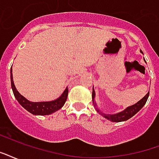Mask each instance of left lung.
I'll use <instances>...</instances> for the list:
<instances>
[{"label": "left lung", "instance_id": "8db88e82", "mask_svg": "<svg viewBox=\"0 0 159 159\" xmlns=\"http://www.w3.org/2000/svg\"><path fill=\"white\" fill-rule=\"evenodd\" d=\"M142 52V51H141ZM143 53V52H142ZM95 91H94V88H93V106L95 107V109L97 112H98L99 114H101L102 116L105 118H107L109 121L111 122H114V123H119V122H123V121H127L129 118H131L132 117H133L134 115L136 114L137 112H139L140 110L142 109V107L145 105L146 102H147L148 98V96H149V92L144 96L143 98L139 100L137 103L133 104L132 106L128 107L127 108H125L123 111L120 112H117V113H114V114H107V113H104L100 110L99 108L97 107V103L95 102Z\"/></svg>", "mask_w": 159, "mask_h": 159}]
</instances>
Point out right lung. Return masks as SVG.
Here are the masks:
<instances>
[{
    "label": "right lung",
    "instance_id": "obj_1",
    "mask_svg": "<svg viewBox=\"0 0 159 159\" xmlns=\"http://www.w3.org/2000/svg\"><path fill=\"white\" fill-rule=\"evenodd\" d=\"M11 83L12 91H13L16 99L24 108L33 115L44 116V115H49L57 112V110L63 107L67 98V95H68V88L66 87L63 93H61V95L55 100L47 102L29 101L26 98H24L16 88L14 82H13V76H12V66L11 68Z\"/></svg>",
    "mask_w": 159,
    "mask_h": 159
}]
</instances>
